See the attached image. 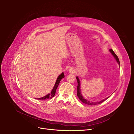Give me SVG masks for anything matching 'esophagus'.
I'll use <instances>...</instances> for the list:
<instances>
[{
	"label": "esophagus",
	"mask_w": 134,
	"mask_h": 134,
	"mask_svg": "<svg viewBox=\"0 0 134 134\" xmlns=\"http://www.w3.org/2000/svg\"><path fill=\"white\" fill-rule=\"evenodd\" d=\"M68 72H69V73H71V74L75 73V69H74V68H73V67L70 68L68 69Z\"/></svg>",
	"instance_id": "obj_1"
}]
</instances>
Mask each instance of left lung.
<instances>
[{"label": "left lung", "instance_id": "left-lung-1", "mask_svg": "<svg viewBox=\"0 0 134 134\" xmlns=\"http://www.w3.org/2000/svg\"><path fill=\"white\" fill-rule=\"evenodd\" d=\"M109 51L111 53V54L113 55L114 58L116 60L117 62L118 63V65L119 66V67H120V62H119V60L118 59V56L116 55V54L114 53V52L113 51V50H112V49H110ZM76 78L77 81H78V86H77V96L78 97L80 100L81 102H82V103H83L84 104H87V105H97V104H99L103 103V102H104L105 100H106L107 99H108V98L110 97V96H109V97H107L106 98H105V99H103V100H100L99 102H91V101H90V100L85 99V98H83V97L82 96V93H81V89H80V80H79V79L78 78V76H76Z\"/></svg>", "mask_w": 134, "mask_h": 134}]
</instances>
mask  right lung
<instances>
[{
  "label": "right lung",
  "instance_id": "right-lung-1",
  "mask_svg": "<svg viewBox=\"0 0 134 134\" xmlns=\"http://www.w3.org/2000/svg\"><path fill=\"white\" fill-rule=\"evenodd\" d=\"M65 77L64 75V73L63 72H62L60 75L58 76L57 79H56V81L55 82V85L54 86L53 88L52 89V91H51V93H49L48 94H47L46 96L42 97V98H37V99L39 100H46V99H52V98L55 96V92H56V90L57 89L58 86H59V84L61 81V80L63 78Z\"/></svg>",
  "mask_w": 134,
  "mask_h": 134
}]
</instances>
